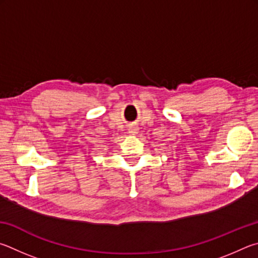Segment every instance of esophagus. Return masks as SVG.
<instances>
[{
  "label": "esophagus",
  "mask_w": 258,
  "mask_h": 258,
  "mask_svg": "<svg viewBox=\"0 0 258 258\" xmlns=\"http://www.w3.org/2000/svg\"><path fill=\"white\" fill-rule=\"evenodd\" d=\"M129 133H130V134H136V133H137V128H136V126H133V128H130V129H129Z\"/></svg>",
  "instance_id": "1"
}]
</instances>
